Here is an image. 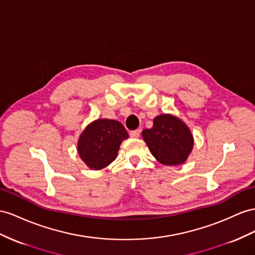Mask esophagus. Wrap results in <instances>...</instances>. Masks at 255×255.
I'll return each mask as SVG.
<instances>
[{
	"label": "esophagus",
	"instance_id": "34e87169",
	"mask_svg": "<svg viewBox=\"0 0 255 255\" xmlns=\"http://www.w3.org/2000/svg\"><path fill=\"white\" fill-rule=\"evenodd\" d=\"M140 130L139 129H136V130H133V131H130V136H131V138H139L140 136Z\"/></svg>",
	"mask_w": 255,
	"mask_h": 255
}]
</instances>
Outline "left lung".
Returning <instances> with one entry per match:
<instances>
[{
  "label": "left lung",
  "instance_id": "obj_1",
  "mask_svg": "<svg viewBox=\"0 0 255 255\" xmlns=\"http://www.w3.org/2000/svg\"><path fill=\"white\" fill-rule=\"evenodd\" d=\"M142 138L156 160L165 166L183 164L194 146L191 129L172 114L156 116L153 127L142 131Z\"/></svg>",
  "mask_w": 255,
  "mask_h": 255
}]
</instances>
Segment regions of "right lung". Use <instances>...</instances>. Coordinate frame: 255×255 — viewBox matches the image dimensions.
<instances>
[{"label": "right lung", "mask_w": 255, "mask_h": 255, "mask_svg": "<svg viewBox=\"0 0 255 255\" xmlns=\"http://www.w3.org/2000/svg\"><path fill=\"white\" fill-rule=\"evenodd\" d=\"M128 136L122 123L98 119L83 130L77 141V152L89 169L101 170L115 160L122 142Z\"/></svg>", "instance_id": "add662e5"}]
</instances>
